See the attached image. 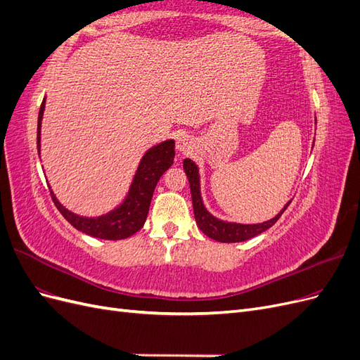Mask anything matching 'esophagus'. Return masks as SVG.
<instances>
[{
  "label": "esophagus",
  "mask_w": 360,
  "mask_h": 360,
  "mask_svg": "<svg viewBox=\"0 0 360 360\" xmlns=\"http://www.w3.org/2000/svg\"><path fill=\"white\" fill-rule=\"evenodd\" d=\"M176 146H177V150L180 151V153L186 155V153H189V151L192 150L193 143H192V139L188 135H181V136L177 138V144Z\"/></svg>",
  "instance_id": "34e87169"
}]
</instances>
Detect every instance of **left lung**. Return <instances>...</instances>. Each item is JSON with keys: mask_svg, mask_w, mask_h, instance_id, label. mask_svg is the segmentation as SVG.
Segmentation results:
<instances>
[{"mask_svg": "<svg viewBox=\"0 0 360 360\" xmlns=\"http://www.w3.org/2000/svg\"><path fill=\"white\" fill-rule=\"evenodd\" d=\"M315 123H317V120H315ZM183 168H184V172H186L188 180H189L195 221H197V225L200 230L216 242H222V243L245 242L261 233H264L271 225L276 224L281 214L287 210V207L291 202V201H288L284 209H282L275 217H271L270 221H266L263 224H250L249 225V224L221 221V219H217V217H214L209 210H207L204 202H202L201 188H200V172H198V167L195 165V162L191 159H184Z\"/></svg>", "mask_w": 360, "mask_h": 360, "instance_id": "left-lung-1", "label": "left lung"}]
</instances>
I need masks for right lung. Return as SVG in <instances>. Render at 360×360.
<instances>
[{
	"mask_svg": "<svg viewBox=\"0 0 360 360\" xmlns=\"http://www.w3.org/2000/svg\"><path fill=\"white\" fill-rule=\"evenodd\" d=\"M43 111H45V99H43L40 105L37 122L39 155ZM174 156H176L174 139H167L163 143L148 148L139 162L134 181L130 184V189L124 201L106 214L97 217H84L69 212L66 207H63L51 191L52 201L57 205L60 213L64 216V219L72 224L76 230L96 238H103V240H122V238L134 236L144 226L156 184L162 177V174L172 165Z\"/></svg>",
	"mask_w": 360,
	"mask_h": 360,
	"instance_id": "add662e5",
	"label": "right lung"
}]
</instances>
